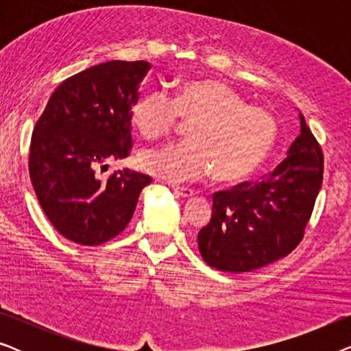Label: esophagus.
<instances>
[{
  "mask_svg": "<svg viewBox=\"0 0 351 351\" xmlns=\"http://www.w3.org/2000/svg\"><path fill=\"white\" fill-rule=\"evenodd\" d=\"M172 190H174V193L177 196H180V198H193V196H195V190L189 189V186L174 185V186H172Z\"/></svg>",
  "mask_w": 351,
  "mask_h": 351,
  "instance_id": "obj_1",
  "label": "esophagus"
}]
</instances>
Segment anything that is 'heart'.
I'll return each instance as SVG.
<instances>
[{
  "label": "heart",
  "mask_w": 351,
  "mask_h": 351,
  "mask_svg": "<svg viewBox=\"0 0 351 351\" xmlns=\"http://www.w3.org/2000/svg\"><path fill=\"white\" fill-rule=\"evenodd\" d=\"M179 117L191 121L190 141L143 148L137 156L143 171L169 182H190L210 172L223 184L241 182L263 165L276 141L275 118L247 105L219 80L185 81L174 99L165 90H150L131 108L134 128L145 138L165 136Z\"/></svg>",
  "instance_id": "1"
}]
</instances>
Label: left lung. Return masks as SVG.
Here are the masks:
<instances>
[{
	"instance_id": "8db88e82",
	"label": "left lung",
	"mask_w": 351,
	"mask_h": 351,
	"mask_svg": "<svg viewBox=\"0 0 351 351\" xmlns=\"http://www.w3.org/2000/svg\"><path fill=\"white\" fill-rule=\"evenodd\" d=\"M299 124L287 158L271 174L214 195L213 217L198 233L209 267L252 271L300 243L323 184V153L300 112Z\"/></svg>"
}]
</instances>
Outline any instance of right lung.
Wrapping results in <instances>:
<instances>
[{
    "instance_id": "1",
    "label": "right lung",
    "mask_w": 351,
    "mask_h": 351,
    "mask_svg": "<svg viewBox=\"0 0 351 351\" xmlns=\"http://www.w3.org/2000/svg\"><path fill=\"white\" fill-rule=\"evenodd\" d=\"M150 69L145 60L89 66L52 93L38 119L30 179L46 217L70 241L97 246L121 233L152 182L129 169L107 180L95 174L105 161L131 152V108Z\"/></svg>"
}]
</instances>
